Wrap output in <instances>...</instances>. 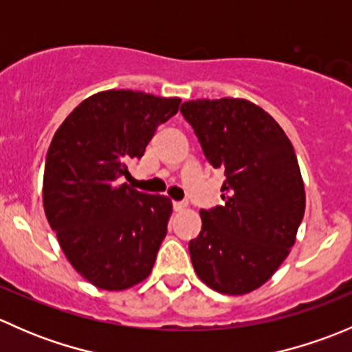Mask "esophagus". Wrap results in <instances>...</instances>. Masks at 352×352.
<instances>
[{"label":"esophagus","mask_w":352,"mask_h":352,"mask_svg":"<svg viewBox=\"0 0 352 352\" xmlns=\"http://www.w3.org/2000/svg\"><path fill=\"white\" fill-rule=\"evenodd\" d=\"M173 209H175V211H184V209H187V202L186 201H173Z\"/></svg>","instance_id":"obj_1"}]
</instances>
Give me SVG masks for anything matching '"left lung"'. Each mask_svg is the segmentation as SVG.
<instances>
[{
	"label": "left lung",
	"instance_id": "obj_1",
	"mask_svg": "<svg viewBox=\"0 0 352 352\" xmlns=\"http://www.w3.org/2000/svg\"><path fill=\"white\" fill-rule=\"evenodd\" d=\"M180 112L206 160L225 172L223 204L201 209V233L189 242L194 271L219 293H250L285 262L303 219L294 148L265 110L242 98L190 100Z\"/></svg>",
	"mask_w": 352,
	"mask_h": 352
}]
</instances>
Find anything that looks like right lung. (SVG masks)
<instances>
[{
  "label": "right lung",
  "mask_w": 352,
  "mask_h": 352,
  "mask_svg": "<svg viewBox=\"0 0 352 352\" xmlns=\"http://www.w3.org/2000/svg\"><path fill=\"white\" fill-rule=\"evenodd\" d=\"M180 98L109 90L81 102L45 156L44 211L74 269L100 289L131 287L153 269L172 201L122 184Z\"/></svg>",
  "instance_id": "1"
}]
</instances>
